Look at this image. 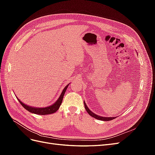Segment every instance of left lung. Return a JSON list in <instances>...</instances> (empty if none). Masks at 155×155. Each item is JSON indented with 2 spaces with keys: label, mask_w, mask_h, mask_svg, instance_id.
I'll list each match as a JSON object with an SVG mask.
<instances>
[{
  "label": "left lung",
  "mask_w": 155,
  "mask_h": 155,
  "mask_svg": "<svg viewBox=\"0 0 155 155\" xmlns=\"http://www.w3.org/2000/svg\"><path fill=\"white\" fill-rule=\"evenodd\" d=\"M84 105H85V109H86L87 112H88V114L89 115H91L92 117H93V118H94L97 120H102V121H110V120H113L116 118V117H103V116H100L99 115H97L94 113H93V112H92L90 109H88L85 102H84Z\"/></svg>",
  "instance_id": "obj_1"
}]
</instances>
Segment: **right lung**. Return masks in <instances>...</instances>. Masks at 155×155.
<instances>
[{
    "mask_svg": "<svg viewBox=\"0 0 155 155\" xmlns=\"http://www.w3.org/2000/svg\"><path fill=\"white\" fill-rule=\"evenodd\" d=\"M70 84V83H69ZM68 84V85H69ZM68 85H67L66 87L64 88V89L63 90L61 94V95L59 96V97L58 98V100L56 101L54 104H52L50 106L48 107H43V108H38V107H30L27 105L25 104H23V103L18 99V101H19L20 104L22 105V106L25 108V109H26L27 110H28L29 112H31V113H34V114H39V115H46V114H52L55 112L57 111L59 108L60 107V105H61V103L63 101V96L64 95V93L67 91V88L68 86Z\"/></svg>",
    "mask_w": 155,
    "mask_h": 155,
    "instance_id": "add662e5",
    "label": "right lung"
}]
</instances>
